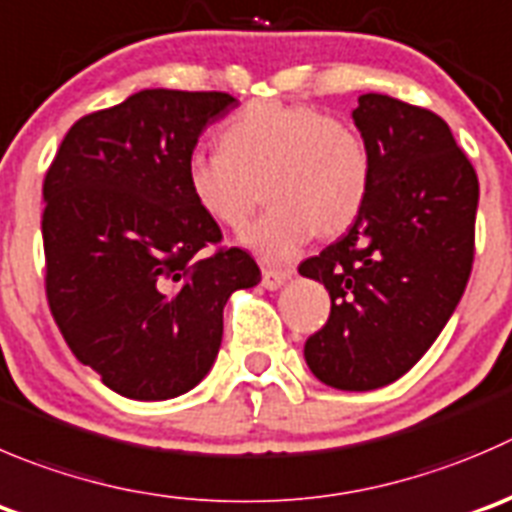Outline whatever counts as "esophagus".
<instances>
[{
  "label": "esophagus",
  "instance_id": "esophagus-1",
  "mask_svg": "<svg viewBox=\"0 0 512 512\" xmlns=\"http://www.w3.org/2000/svg\"><path fill=\"white\" fill-rule=\"evenodd\" d=\"M290 270H262V285L267 290H280L287 280H290Z\"/></svg>",
  "mask_w": 512,
  "mask_h": 512
}]
</instances>
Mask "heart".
<instances>
[{"mask_svg":"<svg viewBox=\"0 0 512 512\" xmlns=\"http://www.w3.org/2000/svg\"><path fill=\"white\" fill-rule=\"evenodd\" d=\"M220 150L192 152L187 190L217 225L240 232L260 205L270 210L242 237L267 262H287L320 235L345 232L372 187L370 147L352 124L310 104L250 102L222 124Z\"/></svg>","mask_w":512,"mask_h":512,"instance_id":"heart-1","label":"heart"}]
</instances>
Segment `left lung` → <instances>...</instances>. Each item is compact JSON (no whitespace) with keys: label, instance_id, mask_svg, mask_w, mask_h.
<instances>
[{"label":"left lung","instance_id":"8db88e82","mask_svg":"<svg viewBox=\"0 0 512 512\" xmlns=\"http://www.w3.org/2000/svg\"><path fill=\"white\" fill-rule=\"evenodd\" d=\"M370 147L372 187L347 235L300 265L330 292L305 342L317 380L375 390L428 352L470 280L478 175L443 117L388 94L352 112Z\"/></svg>","mask_w":512,"mask_h":512}]
</instances>
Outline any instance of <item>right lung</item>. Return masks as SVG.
Wrapping results in <instances>:
<instances>
[{
    "label": "right lung",
    "instance_id": "add662e5",
    "mask_svg": "<svg viewBox=\"0 0 512 512\" xmlns=\"http://www.w3.org/2000/svg\"><path fill=\"white\" fill-rule=\"evenodd\" d=\"M227 92L142 89L69 127L44 177V290L82 365L132 400H170L210 372L222 310L260 267L187 190ZM207 246H215L205 253Z\"/></svg>",
    "mask_w": 512,
    "mask_h": 512
}]
</instances>
